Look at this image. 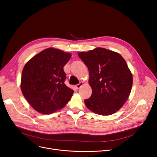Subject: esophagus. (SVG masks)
Listing matches in <instances>:
<instances>
[{
	"mask_svg": "<svg viewBox=\"0 0 157 157\" xmlns=\"http://www.w3.org/2000/svg\"><path fill=\"white\" fill-rule=\"evenodd\" d=\"M83 84H84L83 82H80L79 84H78L76 85V88H77V89H79L80 87H81V86H82Z\"/></svg>",
	"mask_w": 157,
	"mask_h": 157,
	"instance_id": "34e87169",
	"label": "esophagus"
}]
</instances>
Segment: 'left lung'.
Wrapping results in <instances>:
<instances>
[{"label": "left lung", "instance_id": "obj_1", "mask_svg": "<svg viewBox=\"0 0 157 157\" xmlns=\"http://www.w3.org/2000/svg\"><path fill=\"white\" fill-rule=\"evenodd\" d=\"M89 71L92 90L84 103L100 115L116 113L125 103L132 87V74L122 56L103 48L78 53Z\"/></svg>", "mask_w": 157, "mask_h": 157}]
</instances>
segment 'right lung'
Segmentation results:
<instances>
[{"label": "right lung", "mask_w": 157, "mask_h": 157, "mask_svg": "<svg viewBox=\"0 0 157 157\" xmlns=\"http://www.w3.org/2000/svg\"><path fill=\"white\" fill-rule=\"evenodd\" d=\"M71 54L49 48L35 56L21 73V92L31 106L40 113L50 114L63 108L74 92L65 84L63 67Z\"/></svg>", "instance_id": "add662e5"}]
</instances>
